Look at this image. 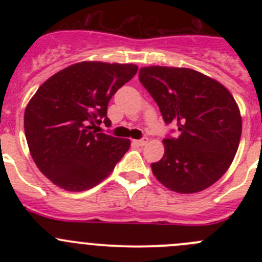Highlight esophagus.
Listing matches in <instances>:
<instances>
[{"label":"esophagus","mask_w":262,"mask_h":262,"mask_svg":"<svg viewBox=\"0 0 262 262\" xmlns=\"http://www.w3.org/2000/svg\"><path fill=\"white\" fill-rule=\"evenodd\" d=\"M133 142L137 144V146L143 147V146H146V144L148 143V138H147V137H143V138L138 139V141H133Z\"/></svg>","instance_id":"34e87169"}]
</instances>
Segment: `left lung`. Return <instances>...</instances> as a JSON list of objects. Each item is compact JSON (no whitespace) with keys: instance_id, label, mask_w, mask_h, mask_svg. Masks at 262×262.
<instances>
[{"instance_id":"left-lung-1","label":"left lung","mask_w":262,"mask_h":262,"mask_svg":"<svg viewBox=\"0 0 262 262\" xmlns=\"http://www.w3.org/2000/svg\"><path fill=\"white\" fill-rule=\"evenodd\" d=\"M139 81L179 136L163 139L165 155L150 165L167 189L198 192L218 181L238 148L242 119L231 92L218 81L190 68L144 67ZM173 132V130H171Z\"/></svg>"}]
</instances>
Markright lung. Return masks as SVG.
Returning <instances> with one entry per match:
<instances>
[{
  "label": "right lung",
  "instance_id": "1",
  "mask_svg": "<svg viewBox=\"0 0 262 262\" xmlns=\"http://www.w3.org/2000/svg\"><path fill=\"white\" fill-rule=\"evenodd\" d=\"M138 71L136 64L81 62L38 89L24 115L29 149L39 170L68 191L100 184L130 147L129 139L96 130L110 99Z\"/></svg>",
  "mask_w": 262,
  "mask_h": 262
}]
</instances>
